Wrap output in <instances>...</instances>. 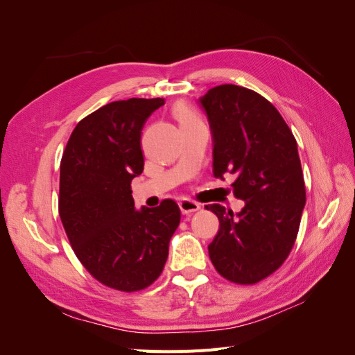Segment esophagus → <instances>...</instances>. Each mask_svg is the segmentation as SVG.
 I'll list each match as a JSON object with an SVG mask.
<instances>
[{"mask_svg":"<svg viewBox=\"0 0 355 355\" xmlns=\"http://www.w3.org/2000/svg\"><path fill=\"white\" fill-rule=\"evenodd\" d=\"M179 207H180V211L184 213V214H191V213L198 211L201 209V206H200L198 202L192 201V200H188V198L179 201Z\"/></svg>","mask_w":355,"mask_h":355,"instance_id":"esophagus-1","label":"esophagus"}]
</instances>
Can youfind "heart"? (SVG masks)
Instances as JSON below:
<instances>
[{"label": "heart", "mask_w": 355, "mask_h": 355, "mask_svg": "<svg viewBox=\"0 0 355 355\" xmlns=\"http://www.w3.org/2000/svg\"><path fill=\"white\" fill-rule=\"evenodd\" d=\"M176 115L179 118L180 124L182 123H188V121H198L197 115L192 112L189 108H187V106H180V108L176 111Z\"/></svg>", "instance_id": "obj_1"}]
</instances>
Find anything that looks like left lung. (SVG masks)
Masks as SVG:
<instances>
[{"label":"left lung","mask_w":355,"mask_h":355,"mask_svg":"<svg viewBox=\"0 0 355 355\" xmlns=\"http://www.w3.org/2000/svg\"><path fill=\"white\" fill-rule=\"evenodd\" d=\"M200 102L213 133V175L237 176L234 196L244 201L237 214L206 206L219 219L210 261L231 283H259L284 263L297 237L306 192L296 139L270 101L241 85H216Z\"/></svg>","instance_id":"left-lung-1"}]
</instances>
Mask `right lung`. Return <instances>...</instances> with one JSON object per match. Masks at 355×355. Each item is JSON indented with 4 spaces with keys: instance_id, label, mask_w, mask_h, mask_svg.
<instances>
[{
    "instance_id": "right-lung-1",
    "label": "right lung",
    "mask_w": 355,
    "mask_h": 355,
    "mask_svg": "<svg viewBox=\"0 0 355 355\" xmlns=\"http://www.w3.org/2000/svg\"><path fill=\"white\" fill-rule=\"evenodd\" d=\"M163 105L132 98L102 106L75 125L60 159L59 216L72 250L93 278L125 293L161 275L180 222L173 200L136 210L132 197L144 124Z\"/></svg>"
}]
</instances>
